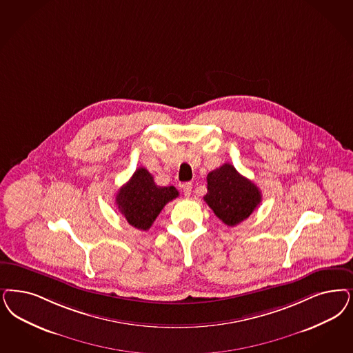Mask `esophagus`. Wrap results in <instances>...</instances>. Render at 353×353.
Returning <instances> with one entry per match:
<instances>
[{
    "instance_id": "34e87169",
    "label": "esophagus",
    "mask_w": 353,
    "mask_h": 353,
    "mask_svg": "<svg viewBox=\"0 0 353 353\" xmlns=\"http://www.w3.org/2000/svg\"><path fill=\"white\" fill-rule=\"evenodd\" d=\"M183 195L186 198H189L192 195V190H193V185L190 183H183Z\"/></svg>"
}]
</instances>
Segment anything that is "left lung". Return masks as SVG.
Masks as SVG:
<instances>
[{
    "mask_svg": "<svg viewBox=\"0 0 353 353\" xmlns=\"http://www.w3.org/2000/svg\"><path fill=\"white\" fill-rule=\"evenodd\" d=\"M205 202L224 224L234 227L248 219L262 201L256 185L225 163L207 174Z\"/></svg>",
    "mask_w": 353,
    "mask_h": 353,
    "instance_id": "8db88e82",
    "label": "left lung"
}]
</instances>
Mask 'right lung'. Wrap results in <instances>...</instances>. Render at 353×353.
<instances>
[{
    "label": "right lung",
    "instance_id": "obj_1",
    "mask_svg": "<svg viewBox=\"0 0 353 353\" xmlns=\"http://www.w3.org/2000/svg\"><path fill=\"white\" fill-rule=\"evenodd\" d=\"M179 196L174 186H158L146 168H138L132 179L122 185L116 195L119 211L137 230L147 231L160 211Z\"/></svg>",
    "mask_w": 353,
    "mask_h": 353
}]
</instances>
